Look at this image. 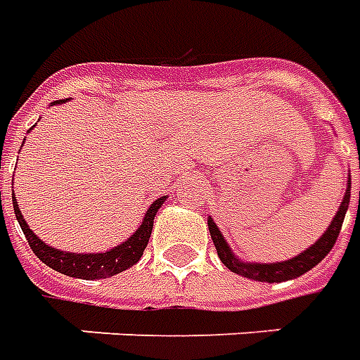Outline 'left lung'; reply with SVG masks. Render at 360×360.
Instances as JSON below:
<instances>
[{"mask_svg": "<svg viewBox=\"0 0 360 360\" xmlns=\"http://www.w3.org/2000/svg\"><path fill=\"white\" fill-rule=\"evenodd\" d=\"M349 196H351V179L347 181V191H345V196H343V202L340 210H338L336 217L332 219L330 227L326 233L322 234L321 238L313 244L311 248H307L303 254H300L294 259H288V262L281 263H242L236 259V255H233L231 248L227 246V242L223 238V234L219 233V229L214 223V219L210 217L207 219V229H210V234H212V240L215 244V250H217V255L223 262V265L227 269H231L236 275L246 276V278H252V281L257 282H284L292 281V278H297L302 276L303 273H307L311 269L319 265V263L328 255V252L336 244L338 236H340V231H342L343 217H345V212L349 207ZM359 204H360V191H359Z\"/></svg>", "mask_w": 360, "mask_h": 360, "instance_id": "1", "label": "left lung"}]
</instances>
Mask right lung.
Returning <instances> with one entry per match:
<instances>
[{
    "label": "right lung",
    "instance_id": "1",
    "mask_svg": "<svg viewBox=\"0 0 360 360\" xmlns=\"http://www.w3.org/2000/svg\"><path fill=\"white\" fill-rule=\"evenodd\" d=\"M57 103H65V101H57ZM164 200H166V196L154 200L153 206L148 207V212L145 214V219L141 223V227L135 231V234H131L124 244L108 250L105 254H70V252H60V250L47 246L26 225V221H24L15 198H13V210H15L18 225L22 229L32 252L38 255L47 267L55 269V271L63 273V275L74 276V278L93 281V278H106V276L118 275V273L133 267L135 263L139 262L146 244H148L150 233H153L154 215L160 210V206L164 204Z\"/></svg>",
    "mask_w": 360,
    "mask_h": 360
}]
</instances>
